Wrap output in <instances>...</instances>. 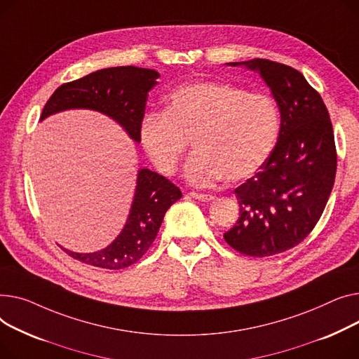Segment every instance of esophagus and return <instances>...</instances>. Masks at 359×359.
Here are the masks:
<instances>
[{
  "label": "esophagus",
  "instance_id": "esophagus-1",
  "mask_svg": "<svg viewBox=\"0 0 359 359\" xmlns=\"http://www.w3.org/2000/svg\"><path fill=\"white\" fill-rule=\"evenodd\" d=\"M189 197L198 201H212L215 198L212 194H201V193H189Z\"/></svg>",
  "mask_w": 359,
  "mask_h": 359
}]
</instances>
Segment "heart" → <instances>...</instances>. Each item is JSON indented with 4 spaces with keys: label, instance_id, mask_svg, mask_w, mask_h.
Here are the masks:
<instances>
[{
    "label": "heart",
    "instance_id": "obj_1",
    "mask_svg": "<svg viewBox=\"0 0 359 359\" xmlns=\"http://www.w3.org/2000/svg\"><path fill=\"white\" fill-rule=\"evenodd\" d=\"M280 123L277 102L268 94L198 81L172 91L163 113L143 118L140 143L156 170L171 175L193 140L197 151L185 165L189 182L203 187L223 177L236 182L261 170Z\"/></svg>",
    "mask_w": 359,
    "mask_h": 359
}]
</instances>
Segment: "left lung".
<instances>
[{
	"label": "left lung",
	"mask_w": 359,
	"mask_h": 359,
	"mask_svg": "<svg viewBox=\"0 0 359 359\" xmlns=\"http://www.w3.org/2000/svg\"><path fill=\"white\" fill-rule=\"evenodd\" d=\"M261 75L276 98L281 124L261 170L235 189L241 215L223 235L249 257L281 254L319 222L336 175V147L326 105L302 72L268 59L230 62Z\"/></svg>",
	"instance_id": "8db88e82"
}]
</instances>
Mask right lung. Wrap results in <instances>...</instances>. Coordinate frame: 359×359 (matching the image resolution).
Returning <instances> with one entry per match:
<instances>
[{
	"mask_svg": "<svg viewBox=\"0 0 359 359\" xmlns=\"http://www.w3.org/2000/svg\"><path fill=\"white\" fill-rule=\"evenodd\" d=\"M159 74L137 67H116L95 71L63 83L49 98L40 120L75 109L102 113L117 121L128 135L140 142V126L149 93ZM182 197L170 180L140 168L130 212L118 236L107 246L90 254L62 248L69 257L104 269H121L137 262L155 241L166 210Z\"/></svg>",
	"mask_w": 359,
	"mask_h": 359,
	"instance_id": "add662e5",
	"label": "right lung"
}]
</instances>
